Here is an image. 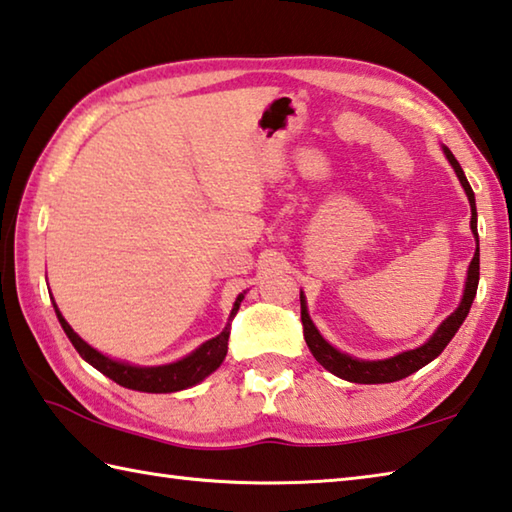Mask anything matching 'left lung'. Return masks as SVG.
<instances>
[{"mask_svg": "<svg viewBox=\"0 0 512 512\" xmlns=\"http://www.w3.org/2000/svg\"><path fill=\"white\" fill-rule=\"evenodd\" d=\"M441 147H443L445 159L450 161V165L454 167V172H457L463 190H466V197L470 201V212H472L470 230H472V235H475L477 250H475V257H472V262L468 266L466 288H463V297H461L459 306L439 324V327H436V331L432 333L430 338H427V342H423L421 347L410 349V351H401V353H396V356L385 358V360L353 358V356H349V353H342L340 349L333 347L331 342L322 338V333L318 331V327H315L313 320H311L309 309H306V297L300 291L302 327H304L306 345H309L313 358L318 360L324 369L331 371L333 376H338L342 380H349V383L380 385V383H394V380H403L410 374H414V371L425 367L427 362H432L445 347H448V342L454 338V333L459 331L463 320H466L468 313H470V306H472V300H475L477 286H479V235H477L475 192H472L466 174H463L459 161L454 159V154L445 145H441Z\"/></svg>", "mask_w": 512, "mask_h": 512, "instance_id": "left-lung-1", "label": "left lung"}]
</instances>
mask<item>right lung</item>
Masks as SVG:
<instances>
[{
	"instance_id": "obj_1",
	"label": "right lung",
	"mask_w": 512,
	"mask_h": 512,
	"mask_svg": "<svg viewBox=\"0 0 512 512\" xmlns=\"http://www.w3.org/2000/svg\"><path fill=\"white\" fill-rule=\"evenodd\" d=\"M244 295H246V291L237 295L235 304H232L228 324L217 338L206 340L201 347H197L181 360L170 362V365H156V367H141V365H132V362L105 356V353H100L98 349L87 345V342L71 329V324L62 318L58 304L53 302V306H55V315H58L64 333H67V338L71 340V345L76 347L80 356L85 358L91 367H96L100 374H105L107 378L114 380V383L123 385L127 389H136V392L172 394V392H181V389H188L192 385L201 383L203 378H208L212 371L219 369V365L224 362L226 353H228L230 322L237 315Z\"/></svg>"
}]
</instances>
